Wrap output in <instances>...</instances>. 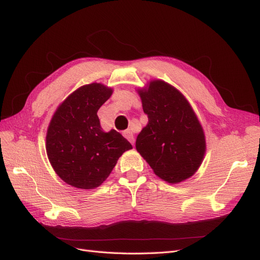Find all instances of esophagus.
<instances>
[{
    "label": "esophagus",
    "mask_w": 260,
    "mask_h": 260,
    "mask_svg": "<svg viewBox=\"0 0 260 260\" xmlns=\"http://www.w3.org/2000/svg\"><path fill=\"white\" fill-rule=\"evenodd\" d=\"M123 137L127 139L130 143H135V137H133V133L130 131V130H125V131H123Z\"/></svg>",
    "instance_id": "1"
}]
</instances>
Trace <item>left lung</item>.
Instances as JSON below:
<instances>
[{"instance_id": "obj_1", "label": "left lung", "mask_w": 260, "mask_h": 260, "mask_svg": "<svg viewBox=\"0 0 260 260\" xmlns=\"http://www.w3.org/2000/svg\"><path fill=\"white\" fill-rule=\"evenodd\" d=\"M138 92L148 122L137 138V151L168 183L192 177L206 151L205 135L193 108L182 93L162 80H153Z\"/></svg>"}]
</instances>
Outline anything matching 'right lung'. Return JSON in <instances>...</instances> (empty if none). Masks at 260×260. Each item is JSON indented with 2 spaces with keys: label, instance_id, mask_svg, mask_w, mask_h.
Returning <instances> with one entry per match:
<instances>
[{
  "label": "right lung",
  "instance_id": "obj_1",
  "mask_svg": "<svg viewBox=\"0 0 260 260\" xmlns=\"http://www.w3.org/2000/svg\"><path fill=\"white\" fill-rule=\"evenodd\" d=\"M113 90L102 83L80 86L58 106L46 133V153L53 169L69 185L100 186L132 145L119 132H104L98 111Z\"/></svg>",
  "mask_w": 260,
  "mask_h": 260
}]
</instances>
